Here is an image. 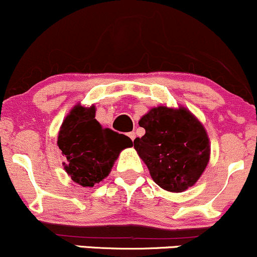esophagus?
<instances>
[{"mask_svg": "<svg viewBox=\"0 0 257 257\" xmlns=\"http://www.w3.org/2000/svg\"><path fill=\"white\" fill-rule=\"evenodd\" d=\"M128 137L131 138L132 141H134L135 138H136V134H135V132H130V134H128Z\"/></svg>", "mask_w": 257, "mask_h": 257, "instance_id": "34e87169", "label": "esophagus"}]
</instances>
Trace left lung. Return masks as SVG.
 Listing matches in <instances>:
<instances>
[{
	"label": "left lung",
	"mask_w": 257,
	"mask_h": 257,
	"mask_svg": "<svg viewBox=\"0 0 257 257\" xmlns=\"http://www.w3.org/2000/svg\"><path fill=\"white\" fill-rule=\"evenodd\" d=\"M146 130L134 141L153 181L167 192L194 186L210 160V140L203 123L184 106L152 108L138 121Z\"/></svg>",
	"instance_id": "8db88e82"
}]
</instances>
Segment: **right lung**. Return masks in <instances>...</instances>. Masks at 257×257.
<instances>
[{
    "mask_svg": "<svg viewBox=\"0 0 257 257\" xmlns=\"http://www.w3.org/2000/svg\"><path fill=\"white\" fill-rule=\"evenodd\" d=\"M57 144L65 157L66 174L82 187H93L104 180L121 151L134 146L125 135L102 127L93 104L80 103L63 120Z\"/></svg>",
    "mask_w": 257,
    "mask_h": 257,
    "instance_id": "right-lung-1",
    "label": "right lung"
}]
</instances>
